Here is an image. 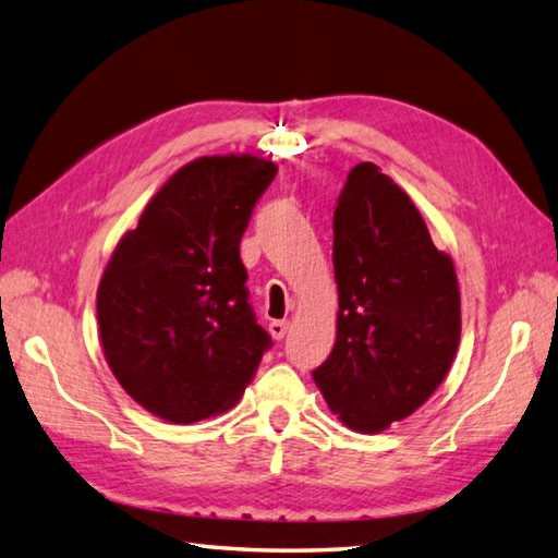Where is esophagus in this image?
I'll return each mask as SVG.
<instances>
[{"label":"esophagus","instance_id":"obj_1","mask_svg":"<svg viewBox=\"0 0 558 558\" xmlns=\"http://www.w3.org/2000/svg\"><path fill=\"white\" fill-rule=\"evenodd\" d=\"M268 331H270L272 338H276V341H282V338H286V333L290 331V322H270Z\"/></svg>","mask_w":558,"mask_h":558}]
</instances>
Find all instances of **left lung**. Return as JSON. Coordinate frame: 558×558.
<instances>
[{"label":"left lung","mask_w":558,"mask_h":558,"mask_svg":"<svg viewBox=\"0 0 558 558\" xmlns=\"http://www.w3.org/2000/svg\"><path fill=\"white\" fill-rule=\"evenodd\" d=\"M336 345L316 387L348 428L379 433L440 387L460 345V288L421 213L375 163H357L333 213Z\"/></svg>","instance_id":"obj_1"}]
</instances>
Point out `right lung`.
<instances>
[{
  "label": "right lung",
  "instance_id": "obj_1",
  "mask_svg": "<svg viewBox=\"0 0 558 558\" xmlns=\"http://www.w3.org/2000/svg\"><path fill=\"white\" fill-rule=\"evenodd\" d=\"M276 173L248 155L185 163L108 260L96 294L104 355L163 421L232 409L272 345L248 304L239 244Z\"/></svg>",
  "mask_w": 558,
  "mask_h": 558
}]
</instances>
